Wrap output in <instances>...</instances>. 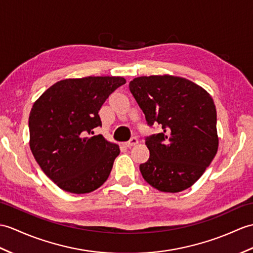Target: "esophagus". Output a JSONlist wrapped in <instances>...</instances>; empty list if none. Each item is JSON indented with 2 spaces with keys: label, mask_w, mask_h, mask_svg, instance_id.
I'll use <instances>...</instances> for the list:
<instances>
[{
  "label": "esophagus",
  "mask_w": 253,
  "mask_h": 253,
  "mask_svg": "<svg viewBox=\"0 0 253 253\" xmlns=\"http://www.w3.org/2000/svg\"><path fill=\"white\" fill-rule=\"evenodd\" d=\"M138 142H139V141H138V139H137V138H131V139L129 140L128 142H126L125 144H126L127 148H131V146L138 144Z\"/></svg>",
  "instance_id": "obj_1"
}]
</instances>
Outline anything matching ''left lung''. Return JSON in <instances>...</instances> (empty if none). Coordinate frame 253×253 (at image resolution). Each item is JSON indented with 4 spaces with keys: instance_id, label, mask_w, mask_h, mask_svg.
I'll return each instance as SVG.
<instances>
[{
    "instance_id": "left-lung-1",
    "label": "left lung",
    "mask_w": 253,
    "mask_h": 253,
    "mask_svg": "<svg viewBox=\"0 0 253 253\" xmlns=\"http://www.w3.org/2000/svg\"><path fill=\"white\" fill-rule=\"evenodd\" d=\"M129 89L148 124L158 123L163 128L145 141L150 158L140 165L143 179L161 192L189 189L218 152L212 97L194 82L168 74L139 76Z\"/></svg>"
}]
</instances>
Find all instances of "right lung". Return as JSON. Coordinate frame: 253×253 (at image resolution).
I'll return each mask as SVG.
<instances>
[{
  "instance_id": "1",
  "label": "right lung",
  "mask_w": 253,
  "mask_h": 253,
  "mask_svg": "<svg viewBox=\"0 0 253 253\" xmlns=\"http://www.w3.org/2000/svg\"><path fill=\"white\" fill-rule=\"evenodd\" d=\"M122 76L66 79L46 89L33 103L29 116L30 149L44 173L61 190L86 194L109 178L120 146L102 134L98 114Z\"/></svg>"
}]
</instances>
